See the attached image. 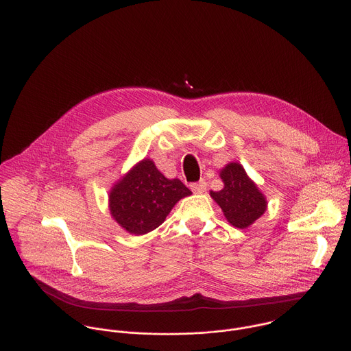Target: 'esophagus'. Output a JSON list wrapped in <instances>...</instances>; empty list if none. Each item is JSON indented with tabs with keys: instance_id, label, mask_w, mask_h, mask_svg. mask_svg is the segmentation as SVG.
<instances>
[{
	"instance_id": "obj_1",
	"label": "esophagus",
	"mask_w": 351,
	"mask_h": 351,
	"mask_svg": "<svg viewBox=\"0 0 351 351\" xmlns=\"http://www.w3.org/2000/svg\"><path fill=\"white\" fill-rule=\"evenodd\" d=\"M190 187H191V190H193L194 193L201 194V193H204V191L206 190V182H205V180H199V182H197V183H191Z\"/></svg>"
}]
</instances>
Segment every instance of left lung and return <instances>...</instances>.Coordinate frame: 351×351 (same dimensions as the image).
<instances>
[{
  "mask_svg": "<svg viewBox=\"0 0 351 351\" xmlns=\"http://www.w3.org/2000/svg\"><path fill=\"white\" fill-rule=\"evenodd\" d=\"M220 178L224 182V189L210 191V197L223 209L230 224L241 230L247 228L267 210L264 194L238 162L226 165Z\"/></svg>",
  "mask_w": 351,
  "mask_h": 351,
  "instance_id": "8db88e82",
  "label": "left lung"
}]
</instances>
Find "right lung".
Returning <instances> with one entry per match:
<instances>
[{
	"label": "right lung",
	"instance_id": "obj_1",
	"mask_svg": "<svg viewBox=\"0 0 351 351\" xmlns=\"http://www.w3.org/2000/svg\"><path fill=\"white\" fill-rule=\"evenodd\" d=\"M190 194L179 179H167L145 158L113 186L109 209L127 232L143 235L162 224L175 204Z\"/></svg>",
	"mask_w": 351,
	"mask_h": 351
}]
</instances>
